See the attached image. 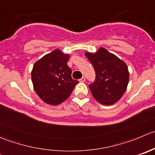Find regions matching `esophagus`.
Segmentation results:
<instances>
[{
  "label": "esophagus",
  "instance_id": "1",
  "mask_svg": "<svg viewBox=\"0 0 155 155\" xmlns=\"http://www.w3.org/2000/svg\"><path fill=\"white\" fill-rule=\"evenodd\" d=\"M85 81V78L84 77V76H82V78H81L80 79H79V82H84Z\"/></svg>",
  "mask_w": 155,
  "mask_h": 155
}]
</instances>
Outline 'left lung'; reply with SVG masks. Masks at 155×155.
Returning a JSON list of instances; mask_svg holds the SVG:
<instances>
[{
  "instance_id": "8db88e82",
  "label": "left lung",
  "mask_w": 155,
  "mask_h": 155,
  "mask_svg": "<svg viewBox=\"0 0 155 155\" xmlns=\"http://www.w3.org/2000/svg\"><path fill=\"white\" fill-rule=\"evenodd\" d=\"M94 67L96 79L88 85L93 97L103 105H112L125 93L130 79L127 64L104 48L85 52Z\"/></svg>"
}]
</instances>
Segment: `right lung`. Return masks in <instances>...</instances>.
I'll list each match as a JSON object with an SVG mask.
<instances>
[{"mask_svg":"<svg viewBox=\"0 0 155 155\" xmlns=\"http://www.w3.org/2000/svg\"><path fill=\"white\" fill-rule=\"evenodd\" d=\"M70 54L60 49L35 63L31 76L38 96L48 104H60L67 100L79 81L72 79L71 69L67 65Z\"/></svg>","mask_w":155,"mask_h":155,"instance_id":"right-lung-1","label":"right lung"}]
</instances>
